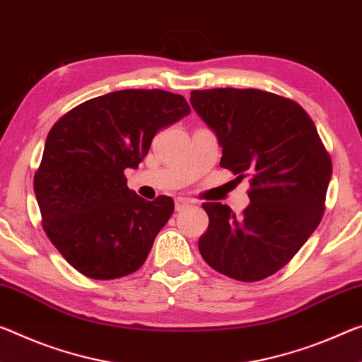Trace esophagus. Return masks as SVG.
I'll return each instance as SVG.
<instances>
[{
	"label": "esophagus",
	"instance_id": "1",
	"mask_svg": "<svg viewBox=\"0 0 362 362\" xmlns=\"http://www.w3.org/2000/svg\"><path fill=\"white\" fill-rule=\"evenodd\" d=\"M190 206V202L185 198H177L175 199V211H183L185 208H188Z\"/></svg>",
	"mask_w": 362,
	"mask_h": 362
}]
</instances>
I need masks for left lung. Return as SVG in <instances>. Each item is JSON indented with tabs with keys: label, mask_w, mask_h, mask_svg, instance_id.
I'll list each match as a JSON object with an SVG mask.
<instances>
[{
	"label": "left lung",
	"mask_w": 362,
	"mask_h": 362,
	"mask_svg": "<svg viewBox=\"0 0 362 362\" xmlns=\"http://www.w3.org/2000/svg\"><path fill=\"white\" fill-rule=\"evenodd\" d=\"M190 103L222 148L221 168L251 177L250 204L235 216L204 203L209 226L198 242L212 269L256 282L293 257L324 214L332 160L311 117L295 101L255 88L193 90Z\"/></svg>",
	"instance_id": "8db88e82"
}]
</instances>
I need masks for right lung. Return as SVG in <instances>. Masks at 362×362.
<instances>
[{"mask_svg":"<svg viewBox=\"0 0 362 362\" xmlns=\"http://www.w3.org/2000/svg\"><path fill=\"white\" fill-rule=\"evenodd\" d=\"M180 95L119 90L88 100L53 125L33 190L51 243L80 274L111 280L135 272L174 212V199L129 190L151 140L190 114Z\"/></svg>","mask_w":362,"mask_h":362,"instance_id":"right-lung-1","label":"right lung"}]
</instances>
